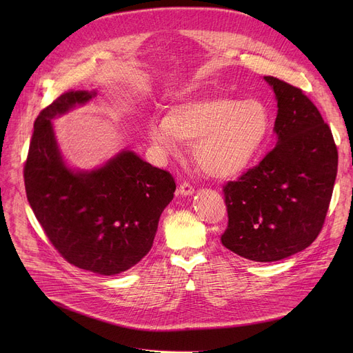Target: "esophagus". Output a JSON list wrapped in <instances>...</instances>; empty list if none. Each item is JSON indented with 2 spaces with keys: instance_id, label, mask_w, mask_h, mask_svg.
<instances>
[{
  "instance_id": "obj_1",
  "label": "esophagus",
  "mask_w": 353,
  "mask_h": 353,
  "mask_svg": "<svg viewBox=\"0 0 353 353\" xmlns=\"http://www.w3.org/2000/svg\"><path fill=\"white\" fill-rule=\"evenodd\" d=\"M177 193L180 194V196H192L193 193H194V189L192 188V184L190 183H181L180 186H179V189H177Z\"/></svg>"
}]
</instances>
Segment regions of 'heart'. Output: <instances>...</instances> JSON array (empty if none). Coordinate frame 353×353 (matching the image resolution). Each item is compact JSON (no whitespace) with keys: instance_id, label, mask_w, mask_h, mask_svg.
I'll return each instance as SVG.
<instances>
[{"instance_id":"b5f03b06","label":"heart","mask_w":353,"mask_h":353,"mask_svg":"<svg viewBox=\"0 0 353 353\" xmlns=\"http://www.w3.org/2000/svg\"><path fill=\"white\" fill-rule=\"evenodd\" d=\"M272 128L265 103L212 97L180 101L163 121H150L147 139L161 157H177L180 141L193 143L200 169L214 179H233L262 152Z\"/></svg>"}]
</instances>
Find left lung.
Masks as SVG:
<instances>
[{
	"mask_svg": "<svg viewBox=\"0 0 353 353\" xmlns=\"http://www.w3.org/2000/svg\"><path fill=\"white\" fill-rule=\"evenodd\" d=\"M277 101L276 147L223 192L229 225L221 243L253 262H277L318 237L338 173L329 125L298 87L266 76Z\"/></svg>",
	"mask_w": 353,
	"mask_h": 353,
	"instance_id": "obj_1",
	"label": "left lung"
}]
</instances>
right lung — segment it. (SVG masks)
Instances as JSON below:
<instances>
[{
  "label": "right lung",
  "mask_w": 353,
  "mask_h": 353,
  "mask_svg": "<svg viewBox=\"0 0 353 353\" xmlns=\"http://www.w3.org/2000/svg\"><path fill=\"white\" fill-rule=\"evenodd\" d=\"M96 96V90L67 91L41 111L34 123L24 183L37 220L65 261L114 276L150 252L176 183L169 172L132 150H121L96 169H71L51 120Z\"/></svg>",
  "instance_id": "right-lung-1"
}]
</instances>
